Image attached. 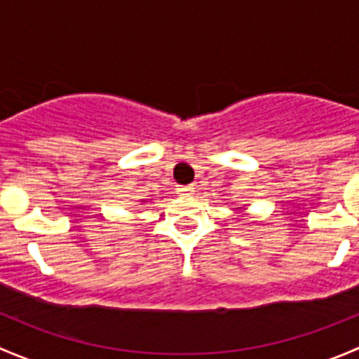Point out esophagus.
I'll use <instances>...</instances> for the list:
<instances>
[{"label":"esophagus","instance_id":"34e87169","mask_svg":"<svg viewBox=\"0 0 359 359\" xmlns=\"http://www.w3.org/2000/svg\"><path fill=\"white\" fill-rule=\"evenodd\" d=\"M177 194H179V196H191V194H194V186L177 187Z\"/></svg>","mask_w":359,"mask_h":359}]
</instances>
